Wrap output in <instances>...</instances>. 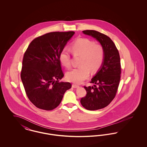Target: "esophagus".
<instances>
[{
  "label": "esophagus",
  "mask_w": 147,
  "mask_h": 147,
  "mask_svg": "<svg viewBox=\"0 0 147 147\" xmlns=\"http://www.w3.org/2000/svg\"><path fill=\"white\" fill-rule=\"evenodd\" d=\"M72 87L74 88H77L78 87H79V85H77V84H72Z\"/></svg>",
  "instance_id": "1"
}]
</instances>
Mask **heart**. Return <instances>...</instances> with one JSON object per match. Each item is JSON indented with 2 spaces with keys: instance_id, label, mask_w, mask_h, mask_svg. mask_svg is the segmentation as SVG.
Returning a JSON list of instances; mask_svg holds the SVG:
<instances>
[{
  "instance_id": "obj_1",
  "label": "heart",
  "mask_w": 147,
  "mask_h": 147,
  "mask_svg": "<svg viewBox=\"0 0 147 147\" xmlns=\"http://www.w3.org/2000/svg\"><path fill=\"white\" fill-rule=\"evenodd\" d=\"M63 49L61 52L59 59L61 63L67 69L71 67L70 52L75 56H80L79 67L67 74L68 80L76 83H81L92 73L98 71L102 65L105 58L103 46L95 41L86 38H79L73 42L69 47Z\"/></svg>"
}]
</instances>
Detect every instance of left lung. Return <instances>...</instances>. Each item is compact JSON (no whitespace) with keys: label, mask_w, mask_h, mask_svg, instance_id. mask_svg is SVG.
Instances as JSON below:
<instances>
[{"label":"left lung","mask_w":147,"mask_h":147,"mask_svg":"<svg viewBox=\"0 0 147 147\" xmlns=\"http://www.w3.org/2000/svg\"><path fill=\"white\" fill-rule=\"evenodd\" d=\"M83 32L95 38L105 50L102 65L90 82L95 85L84 86L86 94L80 100L86 110H97L108 106L116 96L121 73L120 57L114 42L107 35L95 30H84Z\"/></svg>","instance_id":"obj_1"}]
</instances>
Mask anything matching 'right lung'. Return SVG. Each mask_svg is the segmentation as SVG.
Returning <instances> with one entry per match:
<instances>
[{
  "label": "right lung",
  "mask_w": 147,
  "mask_h": 147,
  "mask_svg": "<svg viewBox=\"0 0 147 147\" xmlns=\"http://www.w3.org/2000/svg\"><path fill=\"white\" fill-rule=\"evenodd\" d=\"M74 31L52 32L35 38L28 45L22 61L21 79L27 96L38 109L52 110L60 104L71 87L59 82L63 76L59 56Z\"/></svg>",
  "instance_id": "1"
}]
</instances>
